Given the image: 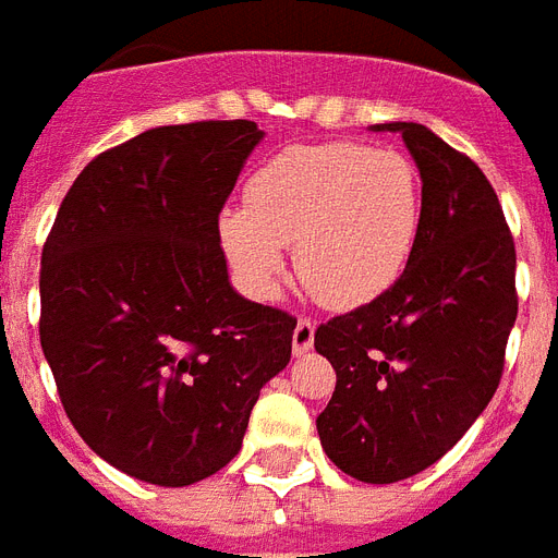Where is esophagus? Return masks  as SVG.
Returning a JSON list of instances; mask_svg holds the SVG:
<instances>
[{"instance_id":"34e87169","label":"esophagus","mask_w":558,"mask_h":558,"mask_svg":"<svg viewBox=\"0 0 558 558\" xmlns=\"http://www.w3.org/2000/svg\"><path fill=\"white\" fill-rule=\"evenodd\" d=\"M312 343H315V324L301 318L292 332V352L294 355H306L312 350Z\"/></svg>"}]
</instances>
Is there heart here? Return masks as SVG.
Instances as JSON below:
<instances>
[{"label": "heart", "instance_id": "1", "mask_svg": "<svg viewBox=\"0 0 558 558\" xmlns=\"http://www.w3.org/2000/svg\"><path fill=\"white\" fill-rule=\"evenodd\" d=\"M421 229V180L407 154L361 143H306L271 154L246 183V208L217 217V238L240 289L271 301L294 269L332 310H355L392 289Z\"/></svg>", "mask_w": 558, "mask_h": 558}]
</instances>
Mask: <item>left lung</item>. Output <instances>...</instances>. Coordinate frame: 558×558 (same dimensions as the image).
Returning <instances> with one entry per match:
<instances>
[{
    "mask_svg": "<svg viewBox=\"0 0 558 558\" xmlns=\"http://www.w3.org/2000/svg\"><path fill=\"white\" fill-rule=\"evenodd\" d=\"M401 134L421 174V229L392 289L318 326L335 366L318 436L335 468L392 484L436 464L490 404L515 324V248L499 197L470 157L418 122Z\"/></svg>",
    "mask_w": 558,
    "mask_h": 558,
    "instance_id": "left-lung-1",
    "label": "left lung"
}]
</instances>
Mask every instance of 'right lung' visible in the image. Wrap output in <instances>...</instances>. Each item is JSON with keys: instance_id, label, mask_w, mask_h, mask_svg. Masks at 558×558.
I'll list each match as a JSON object with an SVG mask.
<instances>
[{"instance_id": "add662e5", "label": "right lung", "mask_w": 558, "mask_h": 558, "mask_svg": "<svg viewBox=\"0 0 558 558\" xmlns=\"http://www.w3.org/2000/svg\"><path fill=\"white\" fill-rule=\"evenodd\" d=\"M252 120L160 125L102 151L45 240L39 341L99 459L160 487L226 468L298 320L229 283L217 238Z\"/></svg>"}]
</instances>
